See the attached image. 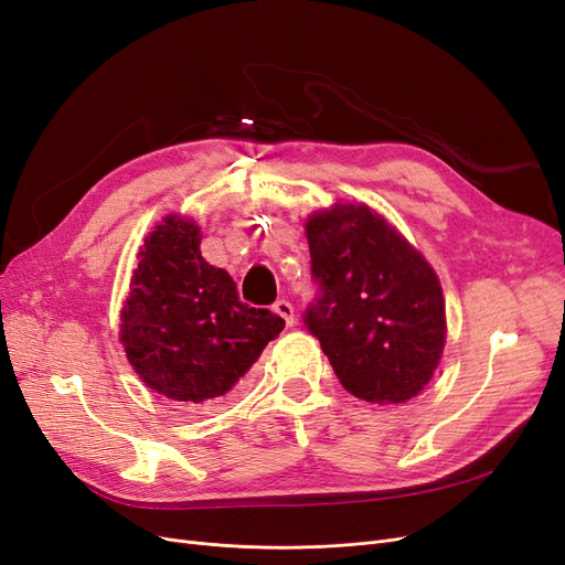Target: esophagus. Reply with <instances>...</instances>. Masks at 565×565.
Returning <instances> with one entry per match:
<instances>
[{"label": "esophagus", "instance_id": "34e87169", "mask_svg": "<svg viewBox=\"0 0 565 565\" xmlns=\"http://www.w3.org/2000/svg\"><path fill=\"white\" fill-rule=\"evenodd\" d=\"M273 311H276L280 318H285V322L292 328L295 324V306L292 303H289L287 299H278L276 303H273Z\"/></svg>", "mask_w": 565, "mask_h": 565}]
</instances>
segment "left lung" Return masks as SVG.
<instances>
[{"instance_id": "1", "label": "left lung", "mask_w": 565, "mask_h": 565, "mask_svg": "<svg viewBox=\"0 0 565 565\" xmlns=\"http://www.w3.org/2000/svg\"><path fill=\"white\" fill-rule=\"evenodd\" d=\"M316 299L303 324L355 398L398 405L429 384L446 347L434 268L365 204L306 221Z\"/></svg>"}]
</instances>
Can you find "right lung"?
<instances>
[{"instance_id":"1","label":"right lung","mask_w":565,"mask_h":565,"mask_svg":"<svg viewBox=\"0 0 565 565\" xmlns=\"http://www.w3.org/2000/svg\"><path fill=\"white\" fill-rule=\"evenodd\" d=\"M285 320L241 301L233 278L200 254L193 221L167 216L146 237L119 339L136 374L193 407L224 403Z\"/></svg>"}]
</instances>
